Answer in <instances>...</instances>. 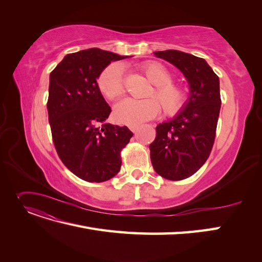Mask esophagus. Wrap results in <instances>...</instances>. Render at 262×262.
<instances>
[{
	"label": "esophagus",
	"instance_id": "34e87169",
	"mask_svg": "<svg viewBox=\"0 0 262 262\" xmlns=\"http://www.w3.org/2000/svg\"><path fill=\"white\" fill-rule=\"evenodd\" d=\"M129 129H130L132 132H137L138 129H139V125H130Z\"/></svg>",
	"mask_w": 262,
	"mask_h": 262
}]
</instances>
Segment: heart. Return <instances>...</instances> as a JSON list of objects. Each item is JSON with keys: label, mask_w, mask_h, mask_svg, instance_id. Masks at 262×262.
Masks as SVG:
<instances>
[{"label": "heart", "mask_w": 262, "mask_h": 262, "mask_svg": "<svg viewBox=\"0 0 262 262\" xmlns=\"http://www.w3.org/2000/svg\"><path fill=\"white\" fill-rule=\"evenodd\" d=\"M142 72L153 84L145 99H124L115 107L114 117L119 123L137 125L155 118L161 113L173 117L180 114L187 106L189 94L186 87L173 83L170 71L156 61H148L141 67ZM98 89L110 100L118 99L124 94V72L118 62L109 64L98 77ZM157 99L155 100V98ZM160 102L158 103V101Z\"/></svg>", "instance_id": "heart-1"}]
</instances>
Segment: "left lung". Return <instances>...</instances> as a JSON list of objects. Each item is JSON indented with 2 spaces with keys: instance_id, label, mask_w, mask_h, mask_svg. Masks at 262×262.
<instances>
[{
  "instance_id": "left-lung-1",
  "label": "left lung",
  "mask_w": 262,
  "mask_h": 262,
  "mask_svg": "<svg viewBox=\"0 0 262 262\" xmlns=\"http://www.w3.org/2000/svg\"><path fill=\"white\" fill-rule=\"evenodd\" d=\"M178 68L190 86L187 106L172 120L156 126L150 162L168 180L186 179L207 162L215 140L221 109L220 80L207 61L178 50L154 52Z\"/></svg>"
}]
</instances>
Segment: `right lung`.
I'll use <instances>...</instances> for the list:
<instances>
[{
	"instance_id": "1",
	"label": "right lung",
	"mask_w": 262,
	"mask_h": 262,
	"mask_svg": "<svg viewBox=\"0 0 262 262\" xmlns=\"http://www.w3.org/2000/svg\"><path fill=\"white\" fill-rule=\"evenodd\" d=\"M124 58L92 48L67 54L50 73L47 109L53 144L62 163L85 181L116 176L133 136L126 126L105 122L112 109L96 81L110 62Z\"/></svg>"
}]
</instances>
